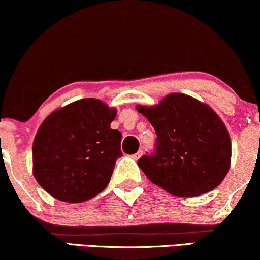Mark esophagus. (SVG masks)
Masks as SVG:
<instances>
[{"label": "esophagus", "mask_w": 260, "mask_h": 260, "mask_svg": "<svg viewBox=\"0 0 260 260\" xmlns=\"http://www.w3.org/2000/svg\"><path fill=\"white\" fill-rule=\"evenodd\" d=\"M142 154H143V152H142V150H138V152H137L136 154H133L132 158L135 159V160H138V159L142 156Z\"/></svg>", "instance_id": "1"}]
</instances>
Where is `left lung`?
Returning a JSON list of instances; mask_svg holds the SVG:
<instances>
[{
	"label": "left lung",
	"mask_w": 260,
	"mask_h": 260,
	"mask_svg": "<svg viewBox=\"0 0 260 260\" xmlns=\"http://www.w3.org/2000/svg\"><path fill=\"white\" fill-rule=\"evenodd\" d=\"M156 133L155 149L138 167L153 184L181 198L213 190L231 167V138L209 105L170 93L155 106H137Z\"/></svg>",
	"instance_id": "left-lung-1"
}]
</instances>
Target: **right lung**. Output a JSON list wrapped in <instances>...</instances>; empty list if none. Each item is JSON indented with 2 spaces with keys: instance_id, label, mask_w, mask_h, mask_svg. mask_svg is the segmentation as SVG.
Wrapping results in <instances>:
<instances>
[{
  "instance_id": "1",
  "label": "right lung",
  "mask_w": 260,
  "mask_h": 260,
  "mask_svg": "<svg viewBox=\"0 0 260 260\" xmlns=\"http://www.w3.org/2000/svg\"><path fill=\"white\" fill-rule=\"evenodd\" d=\"M117 111L82 99L51 112L33 142V175L53 198L79 204L106 189L122 156Z\"/></svg>"
}]
</instances>
